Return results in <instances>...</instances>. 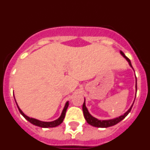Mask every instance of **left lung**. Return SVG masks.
I'll return each instance as SVG.
<instances>
[{
    "label": "left lung",
    "mask_w": 150,
    "mask_h": 150,
    "mask_svg": "<svg viewBox=\"0 0 150 150\" xmlns=\"http://www.w3.org/2000/svg\"><path fill=\"white\" fill-rule=\"evenodd\" d=\"M120 53L123 55V57H124L125 59L128 61V63H129V64H130V66H131V67H132V63H131V61H130V59H128V58H127V57L125 55V54L123 53L122 51L120 52ZM136 89H137V80H136ZM132 106H133V104H132ZM132 106L130 107V109L128 110L127 111V112H125L124 115L120 116V117L116 118V119H113V120H98V119H96V118L93 117V116H91L89 112H88V110H87L86 107L85 101L83 104V114H84L85 119H86V122L89 125H92V126L98 127V128H108V127L115 125L116 124H117V123L120 122V121H122L123 119H125V116H126L129 113L130 111H131V110H132Z\"/></svg>",
    "instance_id": "obj_1"
}]
</instances>
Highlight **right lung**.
I'll list each match as a JSON object with an SVG mask.
<instances>
[{
    "instance_id": "right-lung-1",
    "label": "right lung",
    "mask_w": 150,
    "mask_h": 150,
    "mask_svg": "<svg viewBox=\"0 0 150 150\" xmlns=\"http://www.w3.org/2000/svg\"><path fill=\"white\" fill-rule=\"evenodd\" d=\"M68 105L69 104H68V101H67V103H66L65 106H64V108L63 111H62V115H61L60 117H59L58 120H55V121L53 122H42V121H40V120H35V119H33V118L28 117V116H27L26 115L24 114L23 112L19 109V107H18V105H17V107H18V110H19V112H20L21 114H22L24 117L28 121L30 122L31 124L34 125H37V126L41 127V128H53V127L59 125L63 122L64 119V117H65V113H66V111H67V107H68Z\"/></svg>"
}]
</instances>
